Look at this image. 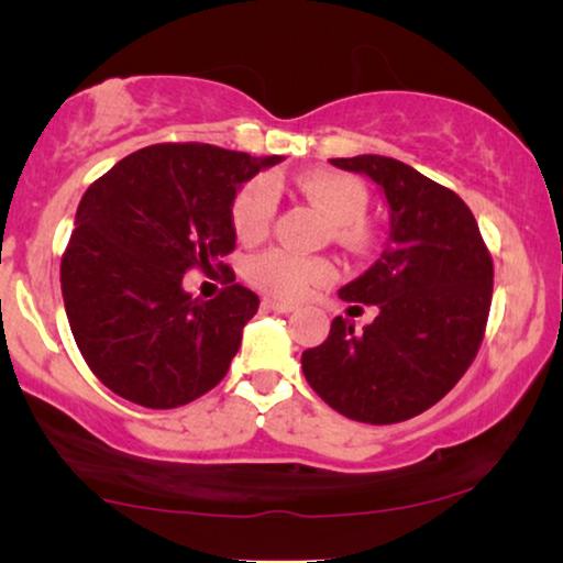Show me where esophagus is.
<instances>
[{"label":"esophagus","instance_id":"esophagus-1","mask_svg":"<svg viewBox=\"0 0 563 563\" xmlns=\"http://www.w3.org/2000/svg\"><path fill=\"white\" fill-rule=\"evenodd\" d=\"M264 307L266 310H274V312H295L297 310V305H291V302H282V299H264Z\"/></svg>","mask_w":563,"mask_h":563}]
</instances>
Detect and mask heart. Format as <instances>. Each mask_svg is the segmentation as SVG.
<instances>
[{
	"label": "heart",
	"instance_id": "1",
	"mask_svg": "<svg viewBox=\"0 0 563 563\" xmlns=\"http://www.w3.org/2000/svg\"><path fill=\"white\" fill-rule=\"evenodd\" d=\"M297 189L333 222L335 238L343 243L364 241V214L368 210V191L356 176L335 172H310L297 176ZM276 212L274 189L266 179H253L238 191L233 202V228L243 243H256L268 233ZM335 268L328 258L297 256V253L272 249L249 264L251 282L268 295L302 297L314 284L333 279Z\"/></svg>",
	"mask_w": 563,
	"mask_h": 563
}]
</instances>
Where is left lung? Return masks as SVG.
I'll return each instance as SVG.
<instances>
[{
  "mask_svg": "<svg viewBox=\"0 0 563 563\" xmlns=\"http://www.w3.org/2000/svg\"><path fill=\"white\" fill-rule=\"evenodd\" d=\"M330 164L379 187L389 238L382 256L338 291L379 314L361 333L335 318L325 343L302 353L305 379L351 420H410L449 395L479 351L492 256L464 199L412 166L374 153Z\"/></svg>",
  "mask_w": 563,
  "mask_h": 563,
  "instance_id": "8db88e82",
  "label": "left lung"
}]
</instances>
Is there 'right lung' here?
I'll return each instance as SVG.
<instances>
[{
	"instance_id": "1",
	"label": "right lung",
	"mask_w": 563,
	"mask_h": 563,
	"mask_svg": "<svg viewBox=\"0 0 563 563\" xmlns=\"http://www.w3.org/2000/svg\"><path fill=\"white\" fill-rule=\"evenodd\" d=\"M279 161L161 143L130 153L84 191L60 291L84 361L114 395L172 410L228 374L258 297L233 276L202 302L181 279L235 249L238 191Z\"/></svg>"
}]
</instances>
